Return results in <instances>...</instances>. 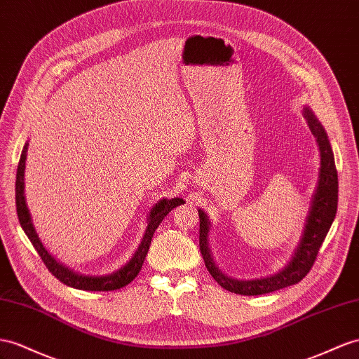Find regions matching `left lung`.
Wrapping results in <instances>:
<instances>
[{
    "label": "left lung",
    "instance_id": "1",
    "mask_svg": "<svg viewBox=\"0 0 359 359\" xmlns=\"http://www.w3.org/2000/svg\"><path fill=\"white\" fill-rule=\"evenodd\" d=\"M303 116L306 118L312 135L316 136L320 149V171L314 196L311 200L309 212L303 227L302 238L294 250L292 258L285 267L273 276L253 280H238L226 276L219 270L209 249V218L198 209L200 218V252L205 259V265L210 276L227 291L241 294V296H259L282 290L290 285L300 282L314 265L321 244L334 223L338 205V174L332 149L327 140L323 126L318 123L316 115L309 107H303Z\"/></svg>",
    "mask_w": 359,
    "mask_h": 359
}]
</instances>
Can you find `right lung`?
<instances>
[{
	"label": "right lung",
	"mask_w": 359,
	"mask_h": 359,
	"mask_svg": "<svg viewBox=\"0 0 359 359\" xmlns=\"http://www.w3.org/2000/svg\"><path fill=\"white\" fill-rule=\"evenodd\" d=\"M27 147H29V142L24 145L21 158H20V163H18V171H16V185H15L16 187L15 188L16 212H18V218H20V223H21V227L24 229L25 235L29 236V240L32 241L36 252L39 253L43 264L47 265L50 273L54 276V278H57L62 283L68 285V287L77 288V290H85V291H114V290H119L130 283L142 269L145 255L150 249L154 231L159 227L162 219L167 217L174 208L182 205V203H185L183 198H171V200L163 198V200H159L158 203L151 208L150 214H149V219H147V227H145V232L142 235L141 244L137 245V249L133 253L132 259L128 261L124 267H121L119 270L110 273V274H106V276L77 274L74 271H71L68 267H65V265L60 264L59 261L54 259L53 256L47 252V249L43 247L38 233H36V229L33 226L30 210H29V208H27L25 194H24L25 159H27V150H29Z\"/></svg>",
	"instance_id": "obj_1"
}]
</instances>
